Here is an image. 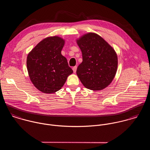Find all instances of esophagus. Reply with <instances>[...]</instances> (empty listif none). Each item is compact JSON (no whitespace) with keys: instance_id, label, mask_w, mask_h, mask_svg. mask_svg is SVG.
Listing matches in <instances>:
<instances>
[{"instance_id":"obj_1","label":"esophagus","mask_w":150,"mask_h":150,"mask_svg":"<svg viewBox=\"0 0 150 150\" xmlns=\"http://www.w3.org/2000/svg\"><path fill=\"white\" fill-rule=\"evenodd\" d=\"M77 68V66H74V67H73V72H74V73H76V72Z\"/></svg>"}]
</instances>
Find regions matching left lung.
Listing matches in <instances>:
<instances>
[{"instance_id": "obj_1", "label": "left lung", "mask_w": 150, "mask_h": 150, "mask_svg": "<svg viewBox=\"0 0 150 150\" xmlns=\"http://www.w3.org/2000/svg\"><path fill=\"white\" fill-rule=\"evenodd\" d=\"M83 55V62L76 73L84 86L93 91L107 87L114 79L118 58L112 47L100 36L88 33L77 40Z\"/></svg>"}]
</instances>
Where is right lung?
<instances>
[{
	"mask_svg": "<svg viewBox=\"0 0 150 150\" xmlns=\"http://www.w3.org/2000/svg\"><path fill=\"white\" fill-rule=\"evenodd\" d=\"M64 44V40L58 36L48 37L28 55L26 66L30 79L43 93H55L61 89L73 72L61 54Z\"/></svg>",
	"mask_w": 150,
	"mask_h": 150,
	"instance_id": "right-lung-1",
	"label": "right lung"
}]
</instances>
